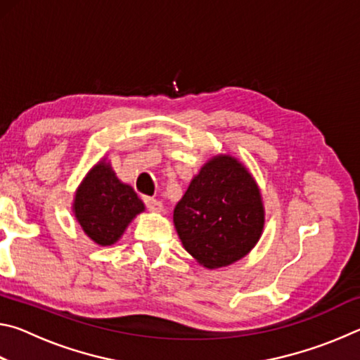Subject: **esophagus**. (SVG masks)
Returning a JSON list of instances; mask_svg holds the SVG:
<instances>
[{"instance_id":"obj_1","label":"esophagus","mask_w":360,"mask_h":360,"mask_svg":"<svg viewBox=\"0 0 360 360\" xmlns=\"http://www.w3.org/2000/svg\"><path fill=\"white\" fill-rule=\"evenodd\" d=\"M144 203H146V206H148V210H149V211L160 212V211L163 210V205H162L160 202H158V200H154V198L146 197V198H144Z\"/></svg>"}]
</instances>
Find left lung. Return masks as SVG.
Listing matches in <instances>:
<instances>
[{
	"mask_svg": "<svg viewBox=\"0 0 360 360\" xmlns=\"http://www.w3.org/2000/svg\"><path fill=\"white\" fill-rule=\"evenodd\" d=\"M186 251L206 268L240 260L257 245L265 224L259 186L240 160L216 155L188 184L173 212Z\"/></svg>",
	"mask_w": 360,
	"mask_h": 360,
	"instance_id": "1",
	"label": "left lung"
}]
</instances>
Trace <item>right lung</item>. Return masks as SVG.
Segmentation results:
<instances>
[{"label":"right lung","mask_w":360,"mask_h":360,"mask_svg":"<svg viewBox=\"0 0 360 360\" xmlns=\"http://www.w3.org/2000/svg\"><path fill=\"white\" fill-rule=\"evenodd\" d=\"M144 211L131 186L124 184L103 158L77 187L72 212L84 233L100 246H111Z\"/></svg>","instance_id":"right-lung-1"}]
</instances>
